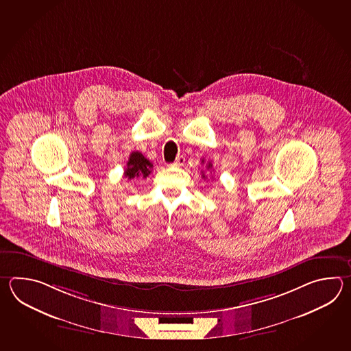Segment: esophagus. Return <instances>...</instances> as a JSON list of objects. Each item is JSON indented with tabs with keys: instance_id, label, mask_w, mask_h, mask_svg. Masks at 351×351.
<instances>
[{
	"instance_id": "1",
	"label": "esophagus",
	"mask_w": 351,
	"mask_h": 351,
	"mask_svg": "<svg viewBox=\"0 0 351 351\" xmlns=\"http://www.w3.org/2000/svg\"><path fill=\"white\" fill-rule=\"evenodd\" d=\"M183 163H184V158L178 157L177 159H176V162L173 163V165H174V167H180V165H183Z\"/></svg>"
}]
</instances>
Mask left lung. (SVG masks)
<instances>
[{"mask_svg": "<svg viewBox=\"0 0 351 351\" xmlns=\"http://www.w3.org/2000/svg\"><path fill=\"white\" fill-rule=\"evenodd\" d=\"M202 163H203V165H204V160H202ZM207 169H212V163H208V165H207ZM202 177H203V178L206 179V176H204V173H203V174H202Z\"/></svg>", "mask_w": 351, "mask_h": 351, "instance_id": "8db88e82", "label": "left lung"}]
</instances>
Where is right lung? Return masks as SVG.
<instances>
[{"instance_id":"right-lung-1","label":"right lung","mask_w":351,"mask_h":351,"mask_svg":"<svg viewBox=\"0 0 351 351\" xmlns=\"http://www.w3.org/2000/svg\"><path fill=\"white\" fill-rule=\"evenodd\" d=\"M153 165L139 152H133L129 156L124 177L129 179L147 178L150 174Z\"/></svg>"}]
</instances>
